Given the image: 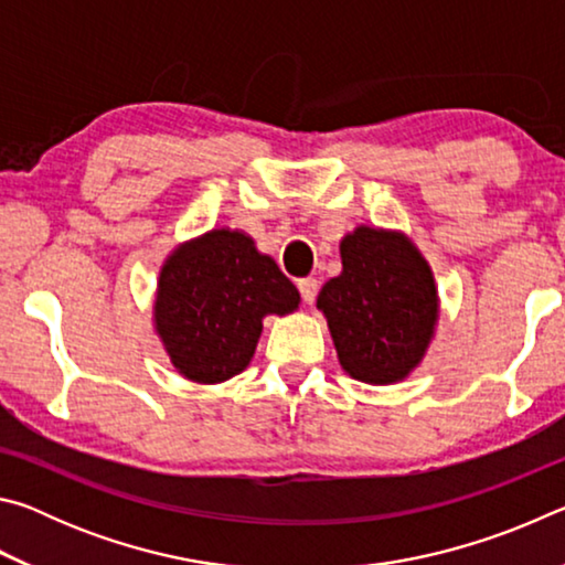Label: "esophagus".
<instances>
[{
    "label": "esophagus",
    "instance_id": "1",
    "mask_svg": "<svg viewBox=\"0 0 565 565\" xmlns=\"http://www.w3.org/2000/svg\"><path fill=\"white\" fill-rule=\"evenodd\" d=\"M299 291H301V299L303 303H313V299H317L319 294V281L317 279H301L299 281Z\"/></svg>",
    "mask_w": 565,
    "mask_h": 565
}]
</instances>
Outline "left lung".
<instances>
[{
	"instance_id": "obj_1",
	"label": "left lung",
	"mask_w": 565,
	"mask_h": 565,
	"mask_svg": "<svg viewBox=\"0 0 565 565\" xmlns=\"http://www.w3.org/2000/svg\"><path fill=\"white\" fill-rule=\"evenodd\" d=\"M341 274L319 291L341 369L363 384L404 381L431 347L438 289L404 232L361 224L341 238Z\"/></svg>"
}]
</instances>
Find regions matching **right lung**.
<instances>
[{
  "label": "right lung",
  "mask_w": 565,
  "mask_h": 565,
  "mask_svg": "<svg viewBox=\"0 0 565 565\" xmlns=\"http://www.w3.org/2000/svg\"><path fill=\"white\" fill-rule=\"evenodd\" d=\"M301 296L269 254L238 228H212L161 264L154 331L181 376L222 384L252 363L264 319L299 309Z\"/></svg>",
  "instance_id": "1"
}]
</instances>
